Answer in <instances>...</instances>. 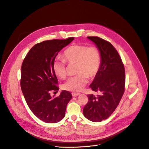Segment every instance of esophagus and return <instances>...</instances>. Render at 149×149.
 Here are the masks:
<instances>
[{"label":"esophagus","mask_w":149,"mask_h":149,"mask_svg":"<svg viewBox=\"0 0 149 149\" xmlns=\"http://www.w3.org/2000/svg\"><path fill=\"white\" fill-rule=\"evenodd\" d=\"M80 94V93H72V96L73 97H77V96H78V95H79Z\"/></svg>","instance_id":"obj_1"}]
</instances>
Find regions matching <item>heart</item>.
<instances>
[{
  "label": "heart",
  "mask_w": 149,
  "mask_h": 149,
  "mask_svg": "<svg viewBox=\"0 0 149 149\" xmlns=\"http://www.w3.org/2000/svg\"><path fill=\"white\" fill-rule=\"evenodd\" d=\"M68 64L76 63V76L68 79L63 84L64 89L72 92L82 91L88 82V77L92 78L98 73L101 64V54L94 47H87L83 45H75L68 47L64 52ZM53 70L60 79L67 76V64L64 59L56 58L53 64Z\"/></svg>",
  "instance_id": "1"
}]
</instances>
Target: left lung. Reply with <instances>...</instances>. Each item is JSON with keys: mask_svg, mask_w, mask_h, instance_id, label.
Listing matches in <instances>:
<instances>
[{"mask_svg": "<svg viewBox=\"0 0 149 149\" xmlns=\"http://www.w3.org/2000/svg\"><path fill=\"white\" fill-rule=\"evenodd\" d=\"M99 49L101 64L89 88L100 93L88 95V102L83 109L85 117L97 122L107 119L115 110L125 91V68L120 57L113 46L98 37H88Z\"/></svg>", "mask_w": 149, "mask_h": 149, "instance_id": "8db88e82", "label": "left lung"}]
</instances>
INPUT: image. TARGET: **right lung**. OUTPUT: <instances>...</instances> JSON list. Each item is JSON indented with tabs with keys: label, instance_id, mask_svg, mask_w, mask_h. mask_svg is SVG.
Segmentation results:
<instances>
[{
	"label": "right lung",
	"instance_id": "right-lung-1",
	"mask_svg": "<svg viewBox=\"0 0 149 149\" xmlns=\"http://www.w3.org/2000/svg\"><path fill=\"white\" fill-rule=\"evenodd\" d=\"M74 40L54 39L36 44L31 48L21 66V88L27 104L35 115L46 123L60 122L64 116L71 93L62 91L58 97L50 92H58V80L53 64L58 52ZM55 93V92H54Z\"/></svg>",
	"mask_w": 149,
	"mask_h": 149
}]
</instances>
